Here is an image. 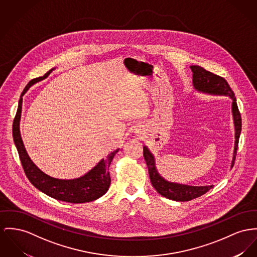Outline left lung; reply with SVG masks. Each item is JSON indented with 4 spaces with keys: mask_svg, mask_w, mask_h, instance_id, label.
Instances as JSON below:
<instances>
[{
    "mask_svg": "<svg viewBox=\"0 0 257 257\" xmlns=\"http://www.w3.org/2000/svg\"><path fill=\"white\" fill-rule=\"evenodd\" d=\"M190 69L192 71V84L196 91L202 92L209 95H223L228 96L232 99V116L235 128V143H234V151L233 158L231 162V169L234 166L235 158L238 150L239 135L241 131V118L239 114L237 100L233 90L231 89L228 83L222 77H219L209 71L199 66V65H191ZM143 156L148 168L149 176L151 183L155 190L162 195L163 197L170 199L176 202H187L193 199H196L202 195L205 194L207 191L212 188V185L207 186H192L176 182H171L165 179L157 170L156 160L154 155L151 153L147 146H143Z\"/></svg>",
    "mask_w": 257,
    "mask_h": 257,
    "instance_id": "1",
    "label": "left lung"
}]
</instances>
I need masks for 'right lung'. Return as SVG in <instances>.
Segmentation results:
<instances>
[{"label":"right lung","mask_w":257,"mask_h":257,"mask_svg":"<svg viewBox=\"0 0 257 257\" xmlns=\"http://www.w3.org/2000/svg\"><path fill=\"white\" fill-rule=\"evenodd\" d=\"M54 69L50 70L44 77H40L30 81L29 84L25 86L18 102V112L13 124L14 141L18 149L19 159L25 174L36 188L48 195L49 197L66 203L82 204L92 202L102 197L110 187L111 178L109 167L115 155L119 152L120 148L111 152L105 159H101L90 171H87L84 175L73 179H60L45 173L35 165L34 162L27 153L21 138L19 125L22 111V96L36 83L46 79Z\"/></svg>","instance_id":"obj_1"}]
</instances>
